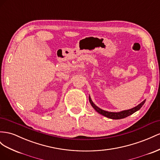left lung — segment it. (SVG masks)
<instances>
[{"label":"left lung","mask_w":160,"mask_h":160,"mask_svg":"<svg viewBox=\"0 0 160 160\" xmlns=\"http://www.w3.org/2000/svg\"><path fill=\"white\" fill-rule=\"evenodd\" d=\"M89 102L91 103V104H92V107L95 110H96V111H97L98 112L99 114H100L103 116H106V117L111 118V119H121V118H126V117H127V116L132 114L133 113H135V112H137V110H139L143 106V105L144 104V103L145 102V100H144L143 102H142L140 103V104H139L138 106H137L136 107L130 109V110H124V111L120 112H110L104 111V110H103L100 108H99L98 106H96L93 103L92 100H91L90 97L89 98Z\"/></svg>","instance_id":"left-lung-1"}]
</instances>
